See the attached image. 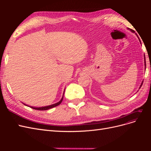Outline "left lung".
<instances>
[{
  "label": "left lung",
  "mask_w": 151,
  "mask_h": 151,
  "mask_svg": "<svg viewBox=\"0 0 151 151\" xmlns=\"http://www.w3.org/2000/svg\"><path fill=\"white\" fill-rule=\"evenodd\" d=\"M128 29H130L131 31H132V32H134V33H135V32H134V30H132V29H129V28H128ZM144 65H145V67H146V64H145V55H144ZM142 83H143V81L142 82V83H141V84H140V88H139V89L140 88V87L142 86Z\"/></svg>",
  "instance_id": "left-lung-1"
}]
</instances>
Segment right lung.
<instances>
[{
  "label": "right lung",
  "mask_w": 151,
  "mask_h": 151,
  "mask_svg": "<svg viewBox=\"0 0 151 151\" xmlns=\"http://www.w3.org/2000/svg\"><path fill=\"white\" fill-rule=\"evenodd\" d=\"M64 91H65V90H64ZM63 94H64V93H63ZM63 98V96H62V99H60V101H58V102L57 103H55V104H51V105H49V106H42V107H33V106H28V105H26V104H25L24 103H23V104H25L26 106H29V107H30V108H33V109H37V110H47V109H50V108H54V107H55V106H58V105L62 103V101Z\"/></svg>",
  "instance_id": "1"
}]
</instances>
